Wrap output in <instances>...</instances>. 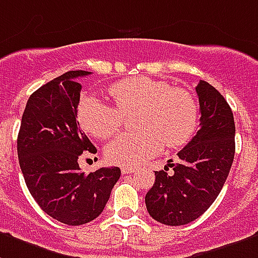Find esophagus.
<instances>
[{
    "label": "esophagus",
    "instance_id": "esophagus-1",
    "mask_svg": "<svg viewBox=\"0 0 258 258\" xmlns=\"http://www.w3.org/2000/svg\"><path fill=\"white\" fill-rule=\"evenodd\" d=\"M121 172H123L124 175L135 172V167H125V165H123V167H121Z\"/></svg>",
    "mask_w": 258,
    "mask_h": 258
}]
</instances>
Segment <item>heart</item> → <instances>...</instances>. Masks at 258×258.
<instances>
[{
	"label": "heart",
	"instance_id": "1",
	"mask_svg": "<svg viewBox=\"0 0 258 258\" xmlns=\"http://www.w3.org/2000/svg\"><path fill=\"white\" fill-rule=\"evenodd\" d=\"M116 106L86 95L78 106L82 127L97 138H109L121 127L124 114L139 110L138 133H124L106 146L110 163L133 167L157 154L164 145L180 148L197 127V102L187 90L152 78H130L109 89Z\"/></svg>",
	"mask_w": 258,
	"mask_h": 258
}]
</instances>
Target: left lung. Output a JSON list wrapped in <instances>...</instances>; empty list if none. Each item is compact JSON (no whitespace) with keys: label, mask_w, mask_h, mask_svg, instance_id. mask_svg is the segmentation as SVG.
Wrapping results in <instances>:
<instances>
[{"label":"left lung","mask_w":258,"mask_h":258,"mask_svg":"<svg viewBox=\"0 0 258 258\" xmlns=\"http://www.w3.org/2000/svg\"><path fill=\"white\" fill-rule=\"evenodd\" d=\"M200 130L177 153L175 164L154 171L156 182L145 197L150 216L167 226L188 224L211 207L221 191L235 154V123L230 105L209 85L196 87ZM172 163V161H168Z\"/></svg>","instance_id":"1"}]
</instances>
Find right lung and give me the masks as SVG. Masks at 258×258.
Instances as JSON below:
<instances>
[{"instance_id": "add662e5", "label": "right lung", "mask_w": 258, "mask_h": 258, "mask_svg": "<svg viewBox=\"0 0 258 258\" xmlns=\"http://www.w3.org/2000/svg\"><path fill=\"white\" fill-rule=\"evenodd\" d=\"M90 74L68 71L34 91L17 135L28 191L42 211L68 226L100 216L121 173L119 167H110L86 175L78 163L83 152H97L76 121L82 90L76 79Z\"/></svg>"}]
</instances>
